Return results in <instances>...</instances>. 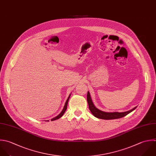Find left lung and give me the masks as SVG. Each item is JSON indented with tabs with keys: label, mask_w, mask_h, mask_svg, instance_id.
Instances as JSON below:
<instances>
[{
	"label": "left lung",
	"mask_w": 156,
	"mask_h": 156,
	"mask_svg": "<svg viewBox=\"0 0 156 156\" xmlns=\"http://www.w3.org/2000/svg\"><path fill=\"white\" fill-rule=\"evenodd\" d=\"M87 103L89 105V108L92 112V114L97 118L101 119H104V120H112V119H120L122 117H123L133 111L137 107H135L133 109L124 112H103L102 111H100L97 108L95 107L91 98L89 92H87Z\"/></svg>",
	"instance_id": "1"
}]
</instances>
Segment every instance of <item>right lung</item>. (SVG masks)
<instances>
[{
    "label": "right lung",
    "instance_id": "add662e5",
    "mask_svg": "<svg viewBox=\"0 0 156 156\" xmlns=\"http://www.w3.org/2000/svg\"><path fill=\"white\" fill-rule=\"evenodd\" d=\"M70 97V95H69V97H68V98H67V101H66V104H65V105H64V108H63V109H62V112H61V113H60L58 116H56V117H55V118H53V119H51V121H53V120H57V119H58L61 118V117L63 115V114H64L65 111H66V109H67V104H68V101H69V100Z\"/></svg>",
    "mask_w": 156,
    "mask_h": 156
}]
</instances>
